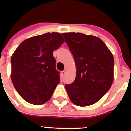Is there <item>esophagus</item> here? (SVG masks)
<instances>
[{
    "mask_svg": "<svg viewBox=\"0 0 131 131\" xmlns=\"http://www.w3.org/2000/svg\"><path fill=\"white\" fill-rule=\"evenodd\" d=\"M61 74L62 76H64V75L66 74V71H63L61 72Z\"/></svg>",
    "mask_w": 131,
    "mask_h": 131,
    "instance_id": "esophagus-1",
    "label": "esophagus"
}]
</instances>
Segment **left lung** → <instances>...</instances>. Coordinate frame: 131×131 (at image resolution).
Instances as JSON below:
<instances>
[{
  "label": "left lung",
  "mask_w": 131,
  "mask_h": 131,
  "mask_svg": "<svg viewBox=\"0 0 131 131\" xmlns=\"http://www.w3.org/2000/svg\"><path fill=\"white\" fill-rule=\"evenodd\" d=\"M76 68L74 82L65 85L70 100L79 106H88L100 100L113 81L114 58L99 37L83 33H63Z\"/></svg>",
  "instance_id": "obj_1"
}]
</instances>
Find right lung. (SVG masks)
I'll return each mask as SVG.
<instances>
[{
    "label": "right lung",
    "mask_w": 131,
    "mask_h": 131,
    "mask_svg": "<svg viewBox=\"0 0 131 131\" xmlns=\"http://www.w3.org/2000/svg\"><path fill=\"white\" fill-rule=\"evenodd\" d=\"M64 42L60 33H45L25 40L13 52L11 79L25 101L40 105L50 99L60 83L53 50Z\"/></svg>",
    "instance_id": "add662e5"
}]
</instances>
